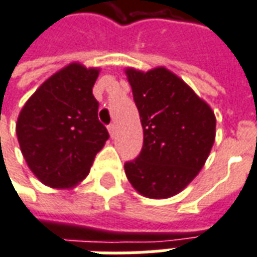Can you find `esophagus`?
I'll use <instances>...</instances> for the list:
<instances>
[{"mask_svg":"<svg viewBox=\"0 0 257 257\" xmlns=\"http://www.w3.org/2000/svg\"><path fill=\"white\" fill-rule=\"evenodd\" d=\"M108 132H110L111 138L115 135V125H114V123H110V125H108Z\"/></svg>","mask_w":257,"mask_h":257,"instance_id":"esophagus-1","label":"esophagus"}]
</instances>
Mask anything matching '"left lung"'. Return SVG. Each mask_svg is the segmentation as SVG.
<instances>
[{
    "instance_id": "obj_1",
    "label": "left lung",
    "mask_w": 257,
    "mask_h": 257,
    "mask_svg": "<svg viewBox=\"0 0 257 257\" xmlns=\"http://www.w3.org/2000/svg\"><path fill=\"white\" fill-rule=\"evenodd\" d=\"M125 72L143 128V147L125 163V174L143 196L171 197L204 166L216 138V116L209 104L163 66Z\"/></svg>"
}]
</instances>
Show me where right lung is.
I'll use <instances>...</instances> for the list:
<instances>
[{
	"label": "right lung",
	"mask_w": 257,
	"mask_h": 257,
	"mask_svg": "<svg viewBox=\"0 0 257 257\" xmlns=\"http://www.w3.org/2000/svg\"><path fill=\"white\" fill-rule=\"evenodd\" d=\"M97 76L96 68L69 64L35 91L18 116L23 157L47 186L78 185L110 138L98 121V101L91 91Z\"/></svg>",
	"instance_id": "add662e5"
}]
</instances>
